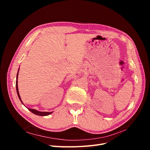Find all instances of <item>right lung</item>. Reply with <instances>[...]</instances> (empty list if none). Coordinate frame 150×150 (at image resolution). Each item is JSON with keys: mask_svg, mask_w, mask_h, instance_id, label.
I'll return each mask as SVG.
<instances>
[{"mask_svg": "<svg viewBox=\"0 0 150 150\" xmlns=\"http://www.w3.org/2000/svg\"><path fill=\"white\" fill-rule=\"evenodd\" d=\"M19 69H18V72H17V77H16V91H17V95H18V97H19V99L21 100V103L23 104V103H22V101L21 100V96H20L19 93V89H18L17 78H18V74H19ZM28 109L30 112L34 113V114H35L36 115H38V116H47V115H51V114H52V112H42V111H39L38 110H34V109H30V108H28Z\"/></svg>", "mask_w": 150, "mask_h": 150, "instance_id": "right-lung-1", "label": "right lung"}]
</instances>
